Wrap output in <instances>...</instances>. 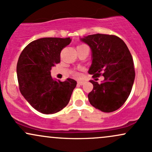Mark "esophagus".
<instances>
[{
	"label": "esophagus",
	"mask_w": 152,
	"mask_h": 152,
	"mask_svg": "<svg viewBox=\"0 0 152 152\" xmlns=\"http://www.w3.org/2000/svg\"><path fill=\"white\" fill-rule=\"evenodd\" d=\"M83 83H84V81H78V84H79V85H83Z\"/></svg>",
	"instance_id": "1"
}]
</instances>
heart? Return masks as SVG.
<instances>
[{
	"label": "heart",
	"instance_id": "obj_1",
	"mask_svg": "<svg viewBox=\"0 0 152 152\" xmlns=\"http://www.w3.org/2000/svg\"><path fill=\"white\" fill-rule=\"evenodd\" d=\"M74 76H76V77H79V76H80V74H78V73L76 72V73H74Z\"/></svg>",
	"mask_w": 152,
	"mask_h": 152
}]
</instances>
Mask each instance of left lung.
Listing matches in <instances>:
<instances>
[{
    "mask_svg": "<svg viewBox=\"0 0 152 152\" xmlns=\"http://www.w3.org/2000/svg\"><path fill=\"white\" fill-rule=\"evenodd\" d=\"M81 40L92 51L88 74L93 78L104 77L102 83L91 80L94 88L88 101L103 112L116 111L127 100L133 86L135 71L132 54L123 40L114 35L97 34Z\"/></svg>",
    "mask_w": 152,
    "mask_h": 152,
    "instance_id": "1",
    "label": "left lung"
}]
</instances>
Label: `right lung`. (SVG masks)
<instances>
[{"label":"right lung","mask_w":152,"mask_h":152,"mask_svg":"<svg viewBox=\"0 0 152 152\" xmlns=\"http://www.w3.org/2000/svg\"><path fill=\"white\" fill-rule=\"evenodd\" d=\"M70 38H42L25 47L17 63V77L20 93L30 105L45 114H55L67 106L76 81L71 78L55 81L52 66L60 63L61 50Z\"/></svg>","instance_id":"obj_1"}]
</instances>
